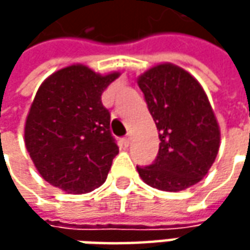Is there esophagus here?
Here are the masks:
<instances>
[{"instance_id": "34e87169", "label": "esophagus", "mask_w": 250, "mask_h": 250, "mask_svg": "<svg viewBox=\"0 0 250 250\" xmlns=\"http://www.w3.org/2000/svg\"><path fill=\"white\" fill-rule=\"evenodd\" d=\"M129 143H130V138H129V136H125V138L122 139V145H124L125 147H128V146H129Z\"/></svg>"}]
</instances>
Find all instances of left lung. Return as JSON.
Returning a JSON list of instances; mask_svg holds the SVG:
<instances>
[{
	"instance_id": "obj_1",
	"label": "left lung",
	"mask_w": 250,
	"mask_h": 250,
	"mask_svg": "<svg viewBox=\"0 0 250 250\" xmlns=\"http://www.w3.org/2000/svg\"><path fill=\"white\" fill-rule=\"evenodd\" d=\"M159 130L157 159L136 167L151 188L179 192L202 181L220 149V126L202 84L174 63L151 66L138 78Z\"/></svg>"
}]
</instances>
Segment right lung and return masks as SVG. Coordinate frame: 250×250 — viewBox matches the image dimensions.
Masks as SVG:
<instances>
[{
	"instance_id": "obj_1",
	"label": "right lung",
	"mask_w": 250,
	"mask_h": 250,
	"mask_svg": "<svg viewBox=\"0 0 250 250\" xmlns=\"http://www.w3.org/2000/svg\"><path fill=\"white\" fill-rule=\"evenodd\" d=\"M120 75L73 63L40 84L24 124V145L50 185L81 195L105 182L120 150L101 94Z\"/></svg>"
}]
</instances>
